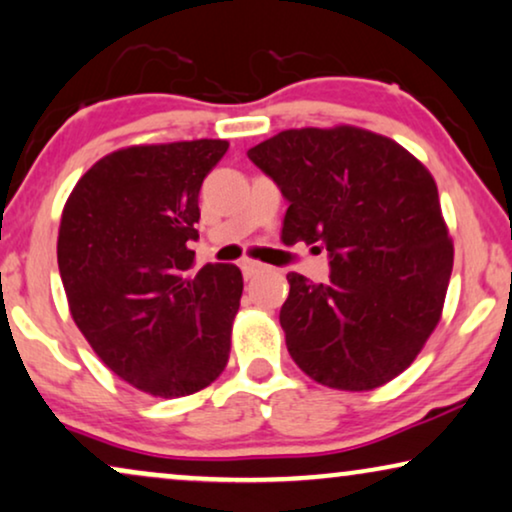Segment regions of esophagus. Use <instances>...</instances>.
I'll return each mask as SVG.
<instances>
[{"instance_id":"esophagus-1","label":"esophagus","mask_w":512,"mask_h":512,"mask_svg":"<svg viewBox=\"0 0 512 512\" xmlns=\"http://www.w3.org/2000/svg\"><path fill=\"white\" fill-rule=\"evenodd\" d=\"M240 268H242V272H244V277L251 279V277L261 275V272L268 270V265H263V263H258V261H249V258H247V261L240 263Z\"/></svg>"}]
</instances>
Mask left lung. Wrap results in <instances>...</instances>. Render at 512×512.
<instances>
[{
  "label": "left lung",
  "mask_w": 512,
  "mask_h": 512,
  "mask_svg": "<svg viewBox=\"0 0 512 512\" xmlns=\"http://www.w3.org/2000/svg\"><path fill=\"white\" fill-rule=\"evenodd\" d=\"M247 156L289 200L282 240L331 256L326 284L286 275L279 324L291 359L331 389L391 382L438 326L452 275L431 172L394 139L356 125L282 130Z\"/></svg>",
  "instance_id": "8db88e82"
}]
</instances>
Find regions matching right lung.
Listing matches in <instances>:
<instances>
[{
	"label": "right lung",
	"instance_id": "obj_1",
	"mask_svg": "<svg viewBox=\"0 0 512 512\" xmlns=\"http://www.w3.org/2000/svg\"><path fill=\"white\" fill-rule=\"evenodd\" d=\"M226 151V139L123 146L76 181L62 209L69 314L104 366L149 396H191L228 363L242 272L214 263L193 275L188 249L200 186Z\"/></svg>",
	"mask_w": 512,
	"mask_h": 512
}]
</instances>
